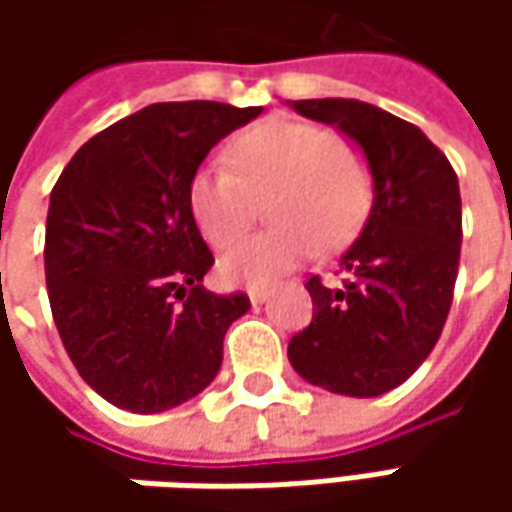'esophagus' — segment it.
<instances>
[{
    "label": "esophagus",
    "instance_id": "obj_1",
    "mask_svg": "<svg viewBox=\"0 0 512 512\" xmlns=\"http://www.w3.org/2000/svg\"><path fill=\"white\" fill-rule=\"evenodd\" d=\"M247 296H250V302H253V305H262V302H267L265 287H250V290H247Z\"/></svg>",
    "mask_w": 512,
    "mask_h": 512
}]
</instances>
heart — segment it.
<instances>
[{"label": "heart", "instance_id": "heart-1", "mask_svg": "<svg viewBox=\"0 0 512 512\" xmlns=\"http://www.w3.org/2000/svg\"><path fill=\"white\" fill-rule=\"evenodd\" d=\"M227 168H199L187 187L193 222L225 247L268 199L265 234L227 247L219 270L233 285L262 287L322 250L350 245L373 210V168L356 139L299 119H265L230 139Z\"/></svg>", "mask_w": 512, "mask_h": 512}]
</instances>
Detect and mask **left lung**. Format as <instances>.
Instances as JSON below:
<instances>
[{
  "label": "left lung",
  "mask_w": 512,
  "mask_h": 512,
  "mask_svg": "<svg viewBox=\"0 0 512 512\" xmlns=\"http://www.w3.org/2000/svg\"><path fill=\"white\" fill-rule=\"evenodd\" d=\"M307 119L356 139L373 168V210L342 256V285L307 279L313 319L287 344L293 370L342 396H382L436 347L462 256L456 170L422 130L359 99H299Z\"/></svg>",
  "instance_id": "obj_1"
}]
</instances>
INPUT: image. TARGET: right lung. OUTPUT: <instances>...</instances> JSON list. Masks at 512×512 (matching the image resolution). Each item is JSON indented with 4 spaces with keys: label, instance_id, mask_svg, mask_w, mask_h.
<instances>
[{
    "label": "right lung",
    "instance_id": "1",
    "mask_svg": "<svg viewBox=\"0 0 512 512\" xmlns=\"http://www.w3.org/2000/svg\"><path fill=\"white\" fill-rule=\"evenodd\" d=\"M262 108L159 102L119 119L50 190L45 282L53 322L79 376L130 413L193 399L222 367L245 293L202 287L213 267L187 187L210 148Z\"/></svg>",
    "mask_w": 512,
    "mask_h": 512
}]
</instances>
